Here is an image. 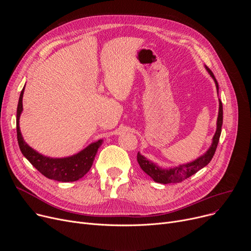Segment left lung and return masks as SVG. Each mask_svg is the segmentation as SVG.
<instances>
[{
	"label": "left lung",
	"mask_w": 251,
	"mask_h": 251,
	"mask_svg": "<svg viewBox=\"0 0 251 251\" xmlns=\"http://www.w3.org/2000/svg\"><path fill=\"white\" fill-rule=\"evenodd\" d=\"M205 68L208 71V73L210 74V76L214 78L217 89L219 90V84H218V81H217L214 73L210 71V69L208 67H205ZM219 101H220V108H219V116H218V121H217V131H216L215 136L213 138L212 147L209 148V150L203 155H201L197 160H195L191 163H188L186 165H180L179 167L166 170V169H162V168H159L157 166H155L153 163L147 160L146 157L138 152L137 153V162L144 172H146L149 176H151L157 183H163V184L180 183L183 180H185V179L189 178L190 176H192L193 174H195L197 171H200L201 169L205 167L210 161H212L213 156L216 152L219 140H220L222 124H223V104H222L221 100H219Z\"/></svg>",
	"instance_id": "left-lung-1"
}]
</instances>
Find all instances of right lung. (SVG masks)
Masks as SVG:
<instances>
[{
  "instance_id": "obj_1",
  "label": "right lung",
  "mask_w": 251,
  "mask_h": 251,
  "mask_svg": "<svg viewBox=\"0 0 251 251\" xmlns=\"http://www.w3.org/2000/svg\"><path fill=\"white\" fill-rule=\"evenodd\" d=\"M24 88L21 90L19 101L17 105L16 116V129H17V140L22 154L27 159L30 164L49 179L56 180L59 182H73L82 178L90 170L92 163L99 148L101 146L102 140L91 143L86 149L79 153L64 157V159H50L44 156L33 151L30 147L25 143L20 133L19 118L22 112V97Z\"/></svg>"
}]
</instances>
